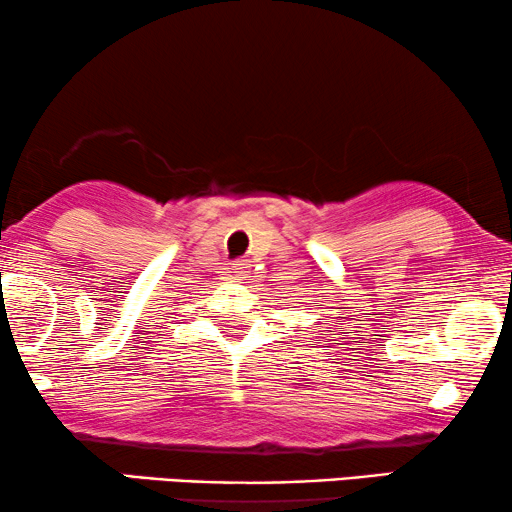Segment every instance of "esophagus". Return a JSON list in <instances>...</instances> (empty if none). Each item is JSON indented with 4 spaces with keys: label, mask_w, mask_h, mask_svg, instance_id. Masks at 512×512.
<instances>
[{
    "label": "esophagus",
    "mask_w": 512,
    "mask_h": 512,
    "mask_svg": "<svg viewBox=\"0 0 512 512\" xmlns=\"http://www.w3.org/2000/svg\"><path fill=\"white\" fill-rule=\"evenodd\" d=\"M233 272H235L237 277H240L242 272H244V263H242V261H235V263H233Z\"/></svg>",
    "instance_id": "obj_1"
}]
</instances>
